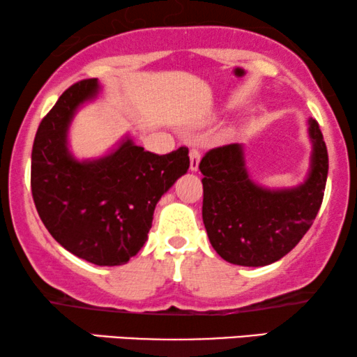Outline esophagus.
<instances>
[{
    "label": "esophagus",
    "mask_w": 357,
    "mask_h": 357,
    "mask_svg": "<svg viewBox=\"0 0 357 357\" xmlns=\"http://www.w3.org/2000/svg\"><path fill=\"white\" fill-rule=\"evenodd\" d=\"M199 159H202V154H199V149L198 148H193L190 149V170H198V164H199Z\"/></svg>",
    "instance_id": "obj_1"
}]
</instances>
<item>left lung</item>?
<instances>
[{
  "label": "left lung",
  "mask_w": 357,
  "mask_h": 357,
  "mask_svg": "<svg viewBox=\"0 0 357 357\" xmlns=\"http://www.w3.org/2000/svg\"><path fill=\"white\" fill-rule=\"evenodd\" d=\"M310 170L304 183L270 190L253 182L242 144L208 151L199 162L203 222L218 255L241 266H265L294 248L319 213L328 153L317 120H309Z\"/></svg>",
  "instance_id": "1"
}]
</instances>
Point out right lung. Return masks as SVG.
<instances>
[{"label":"right lung","mask_w":357,"mask_h":357,"mask_svg":"<svg viewBox=\"0 0 357 357\" xmlns=\"http://www.w3.org/2000/svg\"><path fill=\"white\" fill-rule=\"evenodd\" d=\"M97 79L63 92L38 125L32 146V198L52 237L99 266L125 265L144 245L155 204L187 174V148L159 155L121 139L99 159L77 160L68 148L76 110L99 96Z\"/></svg>","instance_id":"right-lung-1"}]
</instances>
